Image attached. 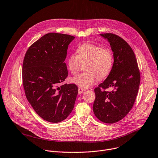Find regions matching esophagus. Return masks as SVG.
<instances>
[{
    "mask_svg": "<svg viewBox=\"0 0 158 158\" xmlns=\"http://www.w3.org/2000/svg\"><path fill=\"white\" fill-rule=\"evenodd\" d=\"M85 90L84 89H82V88H79V89H78V91H79V92H78V94H81L82 93H83L84 92H85Z\"/></svg>",
    "mask_w": 158,
    "mask_h": 158,
    "instance_id": "esophagus-1",
    "label": "esophagus"
}]
</instances>
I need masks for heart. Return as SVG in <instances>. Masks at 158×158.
I'll list each match as a JSON object with an SVG mask.
<instances>
[{
    "label": "heart",
    "instance_id": "heart-1",
    "mask_svg": "<svg viewBox=\"0 0 158 158\" xmlns=\"http://www.w3.org/2000/svg\"><path fill=\"white\" fill-rule=\"evenodd\" d=\"M85 72L73 77V83L87 89L94 85L97 79L102 80L110 74L114 64L112 51L108 48L84 43L76 49V55L71 54L67 59L68 69L73 74H76L81 64H85Z\"/></svg>",
    "mask_w": 158,
    "mask_h": 158
}]
</instances>
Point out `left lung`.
Returning a JSON list of instances; mask_svg holds the SVG:
<instances>
[{"instance_id": "1", "label": "left lung", "mask_w": 158, "mask_h": 158, "mask_svg": "<svg viewBox=\"0 0 158 158\" xmlns=\"http://www.w3.org/2000/svg\"><path fill=\"white\" fill-rule=\"evenodd\" d=\"M100 35L110 43L114 62L107 79L94 89L93 111L101 122L114 123L131 110L139 89L140 73L134 52L127 42L113 33ZM110 87L112 91L105 90Z\"/></svg>"}]
</instances>
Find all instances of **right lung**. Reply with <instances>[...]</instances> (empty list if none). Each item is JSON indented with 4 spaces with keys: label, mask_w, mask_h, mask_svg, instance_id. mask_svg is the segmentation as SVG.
Instances as JSON below:
<instances>
[{
    "label": "right lung",
    "mask_w": 158,
    "mask_h": 158,
    "mask_svg": "<svg viewBox=\"0 0 158 158\" xmlns=\"http://www.w3.org/2000/svg\"><path fill=\"white\" fill-rule=\"evenodd\" d=\"M74 36L49 33L32 44L23 63L22 80L26 97L44 120L58 123L74 109L78 88L74 84H59L68 76L64 61Z\"/></svg>",
    "instance_id": "add662e5"
}]
</instances>
